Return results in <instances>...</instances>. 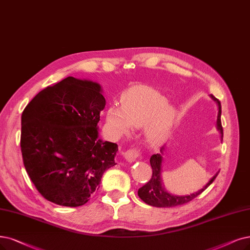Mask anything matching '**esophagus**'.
Listing matches in <instances>:
<instances>
[{
  "instance_id": "34e87169",
  "label": "esophagus",
  "mask_w": 250,
  "mask_h": 250,
  "mask_svg": "<svg viewBox=\"0 0 250 250\" xmlns=\"http://www.w3.org/2000/svg\"><path fill=\"white\" fill-rule=\"evenodd\" d=\"M138 156H139V151L136 148L133 149H128L125 152H124V158L128 162V163H133L137 160Z\"/></svg>"
}]
</instances>
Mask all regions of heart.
<instances>
[{
	"label": "heart",
	"mask_w": 250,
	"mask_h": 250,
	"mask_svg": "<svg viewBox=\"0 0 250 250\" xmlns=\"http://www.w3.org/2000/svg\"><path fill=\"white\" fill-rule=\"evenodd\" d=\"M176 119V110L168 100L150 87H138L108 107L106 123L112 133L126 137L133 127L144 128L146 142L152 147L163 145L169 138Z\"/></svg>",
	"instance_id": "1"
}]
</instances>
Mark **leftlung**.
<instances>
[{"mask_svg": "<svg viewBox=\"0 0 250 250\" xmlns=\"http://www.w3.org/2000/svg\"><path fill=\"white\" fill-rule=\"evenodd\" d=\"M212 100L216 102L217 107H218V113H217V119H216V128L217 131L220 133V138L221 141H223V137H224V131H223V126H221V120H220V115H221V105L220 102L214 98L213 96H211ZM166 148L165 147H162L161 148V153H156L151 155L150 158V165L152 168V177L151 179L147 182L145 186H143L141 188L138 190V196L139 198L153 207H159V208H166V207H174V206H178L186 204V203L191 201L192 199H195L198 197L200 193L204 191L210 184L213 182V180L216 178L217 174H214V176L212 177L208 183H206V186L201 188L200 190L192 192L190 195L187 196H176V195H172L168 190H166L164 187V182L162 179V165L164 162V153H165Z\"/></svg>", "mask_w": 250, "mask_h": 250, "instance_id": "obj_1", "label": "left lung"}]
</instances>
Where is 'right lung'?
Returning <instances> with one entry per match:
<instances>
[{"instance_id":"right-lung-1","label":"right lung","mask_w":250,"mask_h":250,"mask_svg":"<svg viewBox=\"0 0 250 250\" xmlns=\"http://www.w3.org/2000/svg\"><path fill=\"white\" fill-rule=\"evenodd\" d=\"M99 83L67 77L41 90L21 114L25 171L54 204L78 207L99 189L102 175L116 165L118 146L99 138L106 100Z\"/></svg>"}]
</instances>
